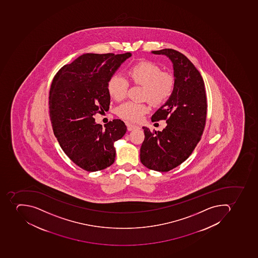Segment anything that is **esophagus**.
Wrapping results in <instances>:
<instances>
[{
  "instance_id": "34e87169",
  "label": "esophagus",
  "mask_w": 258,
  "mask_h": 258,
  "mask_svg": "<svg viewBox=\"0 0 258 258\" xmlns=\"http://www.w3.org/2000/svg\"><path fill=\"white\" fill-rule=\"evenodd\" d=\"M126 126H127L128 131L134 130V129H136V128L139 127V126H137V125H135V124L126 123Z\"/></svg>"
}]
</instances>
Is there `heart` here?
I'll use <instances>...</instances> for the list:
<instances>
[{"label": "heart", "mask_w": 258, "mask_h": 258, "mask_svg": "<svg viewBox=\"0 0 258 258\" xmlns=\"http://www.w3.org/2000/svg\"><path fill=\"white\" fill-rule=\"evenodd\" d=\"M132 83L143 85L142 98L155 106H160L170 99L176 88V79L170 72L162 71V68L150 60H141L131 66L127 71ZM129 81L119 73L110 77L107 82L108 93L113 99L121 101L126 98ZM149 107L146 103L126 102L117 108L120 118L139 122Z\"/></svg>", "instance_id": "1"}]
</instances>
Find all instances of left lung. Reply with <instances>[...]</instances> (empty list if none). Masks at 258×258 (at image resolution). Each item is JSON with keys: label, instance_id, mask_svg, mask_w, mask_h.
<instances>
[{"label": "left lung", "instance_id": "1", "mask_svg": "<svg viewBox=\"0 0 258 258\" xmlns=\"http://www.w3.org/2000/svg\"><path fill=\"white\" fill-rule=\"evenodd\" d=\"M165 55L173 63L176 88L164 106L152 116V122L166 120L162 132L143 126L144 140L140 161L158 172H168L184 162L200 141L207 120L205 84L195 65L182 53L173 49L153 51Z\"/></svg>", "mask_w": 258, "mask_h": 258}]
</instances>
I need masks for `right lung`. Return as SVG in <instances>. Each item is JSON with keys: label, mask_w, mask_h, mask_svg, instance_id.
I'll use <instances>...</instances> for the list:
<instances>
[{"label": "right lung", "mask_w": 258, "mask_h": 258, "mask_svg": "<svg viewBox=\"0 0 258 258\" xmlns=\"http://www.w3.org/2000/svg\"><path fill=\"white\" fill-rule=\"evenodd\" d=\"M130 52L86 53L57 72L49 93V115L59 146L77 166L88 172L102 170L115 159V141L126 126L114 119L105 128L93 116L107 110V82Z\"/></svg>", "instance_id": "obj_1"}]
</instances>
